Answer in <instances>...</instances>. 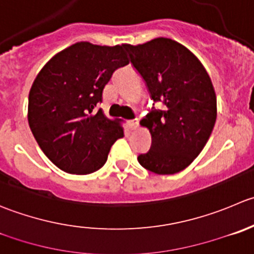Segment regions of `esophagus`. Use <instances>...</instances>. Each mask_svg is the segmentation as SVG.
Listing matches in <instances>:
<instances>
[{
  "label": "esophagus",
  "mask_w": 254,
  "mask_h": 254,
  "mask_svg": "<svg viewBox=\"0 0 254 254\" xmlns=\"http://www.w3.org/2000/svg\"><path fill=\"white\" fill-rule=\"evenodd\" d=\"M127 125H129V129L130 130H134L135 127H137V119H132L127 122Z\"/></svg>",
  "instance_id": "1"
}]
</instances>
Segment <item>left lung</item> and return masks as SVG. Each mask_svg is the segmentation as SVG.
<instances>
[{"mask_svg":"<svg viewBox=\"0 0 254 254\" xmlns=\"http://www.w3.org/2000/svg\"><path fill=\"white\" fill-rule=\"evenodd\" d=\"M154 103L162 109L140 122L151 134V147L137 161L157 175L186 169L210 139L217 117V100L210 75L191 52L169 38L139 46L124 44Z\"/></svg>","mask_w":254,"mask_h":254,"instance_id":"1","label":"left lung"}]
</instances>
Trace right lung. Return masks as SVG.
<instances>
[{
    "instance_id": "obj_1",
    "label": "right lung",
    "mask_w": 254,
    "mask_h": 254,
    "mask_svg": "<svg viewBox=\"0 0 254 254\" xmlns=\"http://www.w3.org/2000/svg\"><path fill=\"white\" fill-rule=\"evenodd\" d=\"M127 64L124 44L79 42L56 54L38 73L28 97V124L57 167L68 174H92L124 136L119 123L107 119L97 104L113 73Z\"/></svg>"
}]
</instances>
